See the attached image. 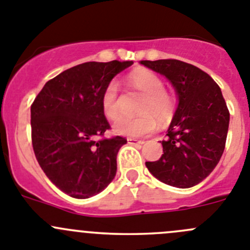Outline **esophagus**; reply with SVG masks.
<instances>
[{"instance_id": "1", "label": "esophagus", "mask_w": 250, "mask_h": 250, "mask_svg": "<svg viewBox=\"0 0 250 250\" xmlns=\"http://www.w3.org/2000/svg\"><path fill=\"white\" fill-rule=\"evenodd\" d=\"M127 142L132 146H142L144 144V141H141V139H136V138H128Z\"/></svg>"}]
</instances>
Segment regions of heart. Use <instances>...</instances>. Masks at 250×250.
<instances>
[{
  "instance_id": "1",
  "label": "heart",
  "mask_w": 250,
  "mask_h": 250,
  "mask_svg": "<svg viewBox=\"0 0 250 250\" xmlns=\"http://www.w3.org/2000/svg\"><path fill=\"white\" fill-rule=\"evenodd\" d=\"M129 83L144 95L138 107L141 114L134 117L123 116L118 118L113 123V130L125 137L148 136L157 128L156 118L160 125H167L171 120L175 101L164 91L162 79L149 70L138 69L132 72ZM101 108L108 120H116L120 116L118 85L116 81H111L104 87L101 96Z\"/></svg>"
}]
</instances>
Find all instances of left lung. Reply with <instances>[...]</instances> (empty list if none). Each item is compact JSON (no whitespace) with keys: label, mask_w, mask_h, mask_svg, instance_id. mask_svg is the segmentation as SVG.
I'll use <instances>...</instances> for the list:
<instances>
[{"label":"left lung","mask_w":250,"mask_h":250,"mask_svg":"<svg viewBox=\"0 0 250 250\" xmlns=\"http://www.w3.org/2000/svg\"><path fill=\"white\" fill-rule=\"evenodd\" d=\"M174 87L178 107L162 142L163 155L146 162L150 174L179 188L197 185L208 176L225 150L229 112L220 86L199 67L175 59L142 60Z\"/></svg>","instance_id":"1"}]
</instances>
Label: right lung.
Segmentation results:
<instances>
[{
	"mask_svg": "<svg viewBox=\"0 0 250 250\" xmlns=\"http://www.w3.org/2000/svg\"><path fill=\"white\" fill-rule=\"evenodd\" d=\"M133 62H88L44 85L30 107L32 144L49 180L74 199H88L109 185L127 139H97L109 129L101 108L104 87Z\"/></svg>",
	"mask_w": 250,
	"mask_h": 250,
	"instance_id": "add662e5",
	"label": "right lung"
}]
</instances>
